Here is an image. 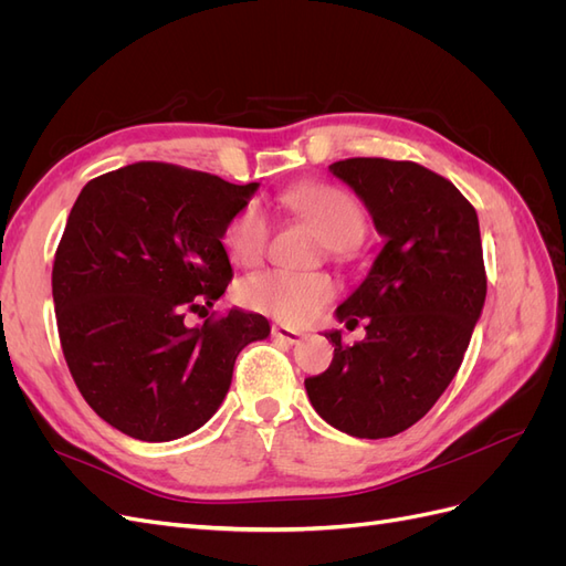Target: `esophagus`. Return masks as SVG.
I'll list each match as a JSON object with an SVG mask.
<instances>
[{
  "label": "esophagus",
  "mask_w": 566,
  "mask_h": 566,
  "mask_svg": "<svg viewBox=\"0 0 566 566\" xmlns=\"http://www.w3.org/2000/svg\"><path fill=\"white\" fill-rule=\"evenodd\" d=\"M271 333H273V337H276V339L285 342V345H297V342L304 339V333L293 331V328H285V325H273Z\"/></svg>",
  "instance_id": "esophagus-1"
}]
</instances>
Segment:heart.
Listing matches in <instances>:
<instances>
[{
    "mask_svg": "<svg viewBox=\"0 0 566 566\" xmlns=\"http://www.w3.org/2000/svg\"><path fill=\"white\" fill-rule=\"evenodd\" d=\"M285 202L323 235L328 250L345 254L361 243L366 214L358 200L333 184H302L285 193ZM269 243V214L262 202H248L227 227L224 245L235 262L254 264ZM238 297L260 314L287 325L306 323L335 297V283L325 273L271 269L254 273L238 287Z\"/></svg>",
    "mask_w": 566,
    "mask_h": 566,
    "instance_id": "heart-1",
    "label": "heart"
}]
</instances>
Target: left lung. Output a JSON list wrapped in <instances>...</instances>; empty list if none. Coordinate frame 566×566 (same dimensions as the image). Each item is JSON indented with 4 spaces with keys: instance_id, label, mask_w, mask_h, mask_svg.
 Listing matches in <instances>:
<instances>
[{
    "instance_id": "8db88e82",
    "label": "left lung",
    "mask_w": 566,
    "mask_h": 566,
    "mask_svg": "<svg viewBox=\"0 0 566 566\" xmlns=\"http://www.w3.org/2000/svg\"><path fill=\"white\" fill-rule=\"evenodd\" d=\"M331 172L361 198L385 238L368 276L335 316L366 318V337L335 345L331 368L306 378L316 413L358 439L394 437L441 397L468 352L486 300L479 219L468 198L408 160L349 158Z\"/></svg>"
}]
</instances>
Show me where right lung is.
Returning <instances> with one entry per match:
<instances>
[{
    "instance_id": "1",
    "label": "right lung",
    "mask_w": 566,
    "mask_h": 566,
    "mask_svg": "<svg viewBox=\"0 0 566 566\" xmlns=\"http://www.w3.org/2000/svg\"><path fill=\"white\" fill-rule=\"evenodd\" d=\"M260 184L134 163L82 188L51 271L59 337L98 418L139 441L196 432L224 401L235 356L264 339L262 314L186 325L233 276L221 238Z\"/></svg>"
}]
</instances>
